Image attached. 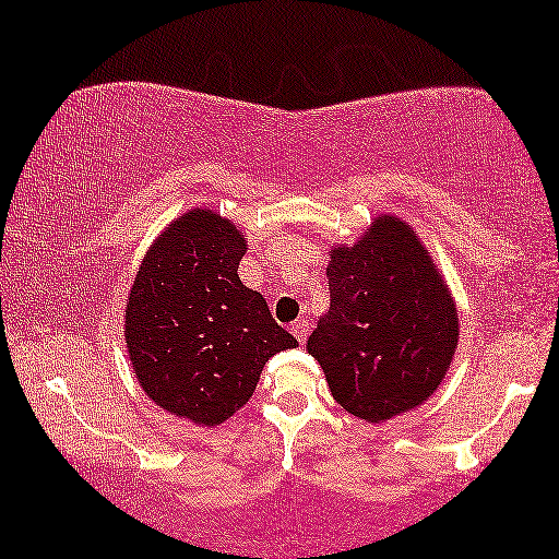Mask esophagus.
<instances>
[{"instance_id":"1","label":"esophagus","mask_w":559,"mask_h":559,"mask_svg":"<svg viewBox=\"0 0 559 559\" xmlns=\"http://www.w3.org/2000/svg\"><path fill=\"white\" fill-rule=\"evenodd\" d=\"M309 329H312V326H309V319H297V322L292 324V334L297 336L299 344H305L307 336H309Z\"/></svg>"}]
</instances>
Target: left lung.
Instances as JSON below:
<instances>
[{"label":"left lung","mask_w":559,"mask_h":559,"mask_svg":"<svg viewBox=\"0 0 559 559\" xmlns=\"http://www.w3.org/2000/svg\"><path fill=\"white\" fill-rule=\"evenodd\" d=\"M329 309L307 352L336 404L383 424L433 396L459 349V309L443 272L399 215L373 217L354 245H332Z\"/></svg>","instance_id":"left-lung-1"}]
</instances>
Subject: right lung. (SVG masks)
Wrapping results in <instances>:
<instances>
[{"label": "right lung", "instance_id": "right-lung-1", "mask_svg": "<svg viewBox=\"0 0 559 559\" xmlns=\"http://www.w3.org/2000/svg\"><path fill=\"white\" fill-rule=\"evenodd\" d=\"M247 237L190 207L155 237L126 299V349L155 406L215 428L258 386L264 361L297 340L237 277Z\"/></svg>", "mask_w": 559, "mask_h": 559}]
</instances>
